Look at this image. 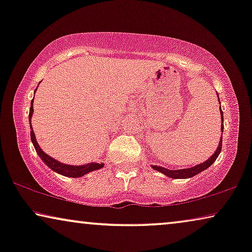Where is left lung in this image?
<instances>
[{"mask_svg":"<svg viewBox=\"0 0 252 252\" xmlns=\"http://www.w3.org/2000/svg\"><path fill=\"white\" fill-rule=\"evenodd\" d=\"M218 95V94H217ZM219 99V96H218ZM220 102V101H219ZM220 115H221V120H222V125H221V132H223V113L221 111V108H220ZM221 146H222V136L220 137L218 148H217L216 153L212 155L211 157L209 158L208 160H205L204 163L196 165L194 167H188V168H182V170H167V168L161 167V166H157V165H153L154 170H157L158 172H161V173L166 175L168 178H173V179H188L194 177V175L201 173L202 171L206 170V168L211 166V165L215 163V160L218 158L220 151H221Z\"/></svg>","mask_w":252,"mask_h":252,"instance_id":"1","label":"left lung"}]
</instances>
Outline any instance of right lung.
<instances>
[{
  "instance_id": "obj_1",
  "label": "right lung",
  "mask_w": 252,
  "mask_h": 252,
  "mask_svg": "<svg viewBox=\"0 0 252 252\" xmlns=\"http://www.w3.org/2000/svg\"><path fill=\"white\" fill-rule=\"evenodd\" d=\"M36 89H35V91H36ZM33 101H34V98L32 99V102H31L30 116H29L30 124H31V118H32V115H33ZM31 140H32L33 146H34V148H35L37 155H39L41 159L43 160V163L48 165V167L51 168L53 171L57 172V173H60L62 175H65V177L80 178V177H82V175L89 173V172H93L95 170H99V168H102L103 166H104V164H103V163H101V164L89 163V164H86V165H81V166H73V165H66V164L60 163L58 160L54 159L53 157L48 156V155L44 153V151L39 147V144H37L36 139H35V134H34V132H33L32 125H31Z\"/></svg>"
}]
</instances>
